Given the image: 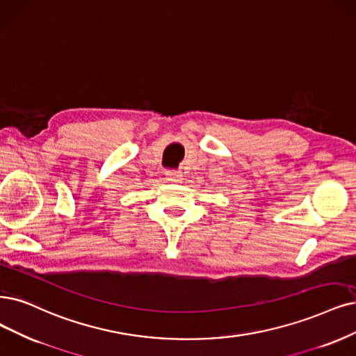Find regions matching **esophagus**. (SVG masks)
<instances>
[{
  "instance_id": "esophagus-1",
  "label": "esophagus",
  "mask_w": 356,
  "mask_h": 356,
  "mask_svg": "<svg viewBox=\"0 0 356 356\" xmlns=\"http://www.w3.org/2000/svg\"><path fill=\"white\" fill-rule=\"evenodd\" d=\"M165 177L171 183H181L183 181V175L179 173V171H167Z\"/></svg>"
}]
</instances>
